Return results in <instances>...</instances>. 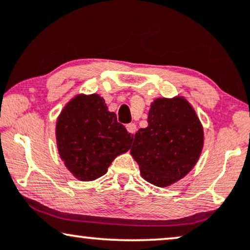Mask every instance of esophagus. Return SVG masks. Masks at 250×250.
Wrapping results in <instances>:
<instances>
[{"label": "esophagus", "mask_w": 250, "mask_h": 250, "mask_svg": "<svg viewBox=\"0 0 250 250\" xmlns=\"http://www.w3.org/2000/svg\"><path fill=\"white\" fill-rule=\"evenodd\" d=\"M125 128H127V130H128L129 134H131V135H134V136H135V132L137 131V127H136L135 123H129V125H125Z\"/></svg>", "instance_id": "esophagus-1"}]
</instances>
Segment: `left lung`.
I'll use <instances>...</instances> for the list:
<instances>
[{"mask_svg":"<svg viewBox=\"0 0 250 250\" xmlns=\"http://www.w3.org/2000/svg\"><path fill=\"white\" fill-rule=\"evenodd\" d=\"M148 125L136 132L130 149L142 177L165 188L185 177L204 147V129L197 113L183 97L156 98Z\"/></svg>","mask_w":250,"mask_h":250,"instance_id":"left-lung-1","label":"left lung"}]
</instances>
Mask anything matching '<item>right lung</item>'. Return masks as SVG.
I'll list each match as a JSON object with an SVG mask.
<instances>
[{"label": "right lung", "instance_id": "1", "mask_svg": "<svg viewBox=\"0 0 250 250\" xmlns=\"http://www.w3.org/2000/svg\"><path fill=\"white\" fill-rule=\"evenodd\" d=\"M56 138L66 168L80 181L106 174L116 156L130 148L132 135L99 95H78L58 116Z\"/></svg>", "mask_w": 250, "mask_h": 250}]
</instances>
